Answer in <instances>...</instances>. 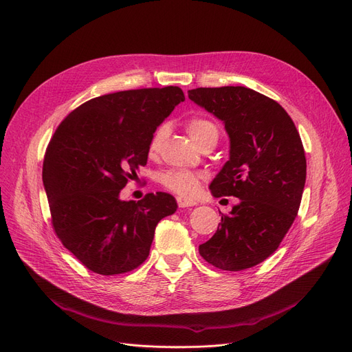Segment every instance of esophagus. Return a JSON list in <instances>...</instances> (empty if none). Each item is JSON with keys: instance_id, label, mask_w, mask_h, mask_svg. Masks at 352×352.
Here are the masks:
<instances>
[{"instance_id": "34e87169", "label": "esophagus", "mask_w": 352, "mask_h": 352, "mask_svg": "<svg viewBox=\"0 0 352 352\" xmlns=\"http://www.w3.org/2000/svg\"><path fill=\"white\" fill-rule=\"evenodd\" d=\"M177 203L181 208L182 207H192L197 204L194 200H191V198H187V197H177Z\"/></svg>"}]
</instances>
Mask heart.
<instances>
[{"mask_svg":"<svg viewBox=\"0 0 352 352\" xmlns=\"http://www.w3.org/2000/svg\"><path fill=\"white\" fill-rule=\"evenodd\" d=\"M187 132L192 138V141L200 146L208 140L219 138V128L217 125L211 122L210 119L204 118H192L187 122ZM166 136V128L160 126L152 133L149 144H148V152L149 155H155L160 151L164 140ZM200 175L188 171V170H170L161 174L160 181L161 184L165 186L168 190H171L181 195H191L197 191L198 186H200Z\"/></svg>","mask_w":352,"mask_h":352,"instance_id":"obj_1","label":"heart"}]
</instances>
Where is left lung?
Instances as JSON below:
<instances>
[{
	"label": "left lung",
	"instance_id": "left-lung-1",
	"mask_svg": "<svg viewBox=\"0 0 352 352\" xmlns=\"http://www.w3.org/2000/svg\"><path fill=\"white\" fill-rule=\"evenodd\" d=\"M188 98L223 120L230 138L211 194L240 200L198 252L223 270L253 267L279 248L298 214L307 179L299 132L278 102L249 87H198Z\"/></svg>",
	"mask_w": 352,
	"mask_h": 352
}]
</instances>
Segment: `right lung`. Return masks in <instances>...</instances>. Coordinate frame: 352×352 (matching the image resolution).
Masks as SVG:
<instances>
[{"mask_svg":"<svg viewBox=\"0 0 352 352\" xmlns=\"http://www.w3.org/2000/svg\"><path fill=\"white\" fill-rule=\"evenodd\" d=\"M184 100L177 86L116 91L85 102L56 129L43 162L52 223L89 270L111 276L138 267L160 220L175 212L166 192L140 201L119 194L146 165L152 133Z\"/></svg>","mask_w":352,"mask_h":352,"instance_id":"obj_1","label":"right lung"}]
</instances>
